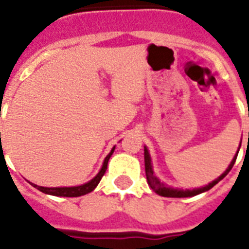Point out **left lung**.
Wrapping results in <instances>:
<instances>
[{
	"label": "left lung",
	"mask_w": 249,
	"mask_h": 249,
	"mask_svg": "<svg viewBox=\"0 0 249 249\" xmlns=\"http://www.w3.org/2000/svg\"><path fill=\"white\" fill-rule=\"evenodd\" d=\"M242 143V142H240ZM240 148V144H239ZM238 152L239 150L236 151V155L232 158L231 163L230 165L228 166V169L225 170L224 173L221 174L220 177L216 178L214 181H212L211 183H208L204 187H199V189H193V190H182V189H173V187H169V186L164 185L163 182H160V179L155 176L154 173V169H152V163H151V156L148 154L147 147H144V169H146V178H147V183L148 186L151 187L154 191H155L158 195L160 196H165V197H190V196H195V195H199L201 193H205V191H208L211 190L214 185H217L218 182L222 179V178L226 176V174L231 170V168L235 164L236 156H238Z\"/></svg>",
	"instance_id": "obj_1"
}]
</instances>
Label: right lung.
<instances>
[{"mask_svg": "<svg viewBox=\"0 0 249 249\" xmlns=\"http://www.w3.org/2000/svg\"><path fill=\"white\" fill-rule=\"evenodd\" d=\"M115 151V147H112L111 152L108 155L106 156L105 161H103V165H102L101 170L98 172V174L93 179H90L89 182H86L84 185L80 186H72V187H44V186H37L35 183H31L33 187H36L37 190H40L41 193L48 194V195H54V196H66V197H76L81 196V195H86V194L91 193L95 187L98 186L99 181L103 177V174L106 173V169H107V164H108V160L111 158V155Z\"/></svg>", "mask_w": 249, "mask_h": 249, "instance_id": "add662e5", "label": "right lung"}]
</instances>
